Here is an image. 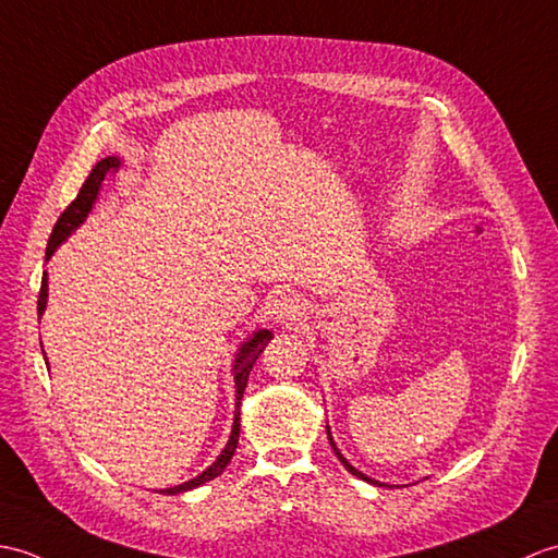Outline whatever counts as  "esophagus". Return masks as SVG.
Wrapping results in <instances>:
<instances>
[{
  "mask_svg": "<svg viewBox=\"0 0 558 558\" xmlns=\"http://www.w3.org/2000/svg\"><path fill=\"white\" fill-rule=\"evenodd\" d=\"M271 319L279 322L283 327H295L305 319V303L299 299V295H279V299L271 303Z\"/></svg>",
  "mask_w": 558,
  "mask_h": 558,
  "instance_id": "obj_1",
  "label": "esophagus"
}]
</instances>
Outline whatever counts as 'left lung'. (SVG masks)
<instances>
[{
  "label": "left lung",
  "instance_id": "8db88e82",
  "mask_svg": "<svg viewBox=\"0 0 558 558\" xmlns=\"http://www.w3.org/2000/svg\"><path fill=\"white\" fill-rule=\"evenodd\" d=\"M329 444H331V449H333V453H337V458H339V461L343 463V468H345V470H349V473H351V475H355V477H361V480H365V482H373V485H377V482H375V480H369L367 475H363V473H361V470H355V468H353V465H351L349 461H345V458L341 456V451L337 449V444H333L331 435H329Z\"/></svg>",
  "mask_w": 558,
  "mask_h": 558
}]
</instances>
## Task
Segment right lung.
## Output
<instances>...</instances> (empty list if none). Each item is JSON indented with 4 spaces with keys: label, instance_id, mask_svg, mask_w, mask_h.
I'll return each mask as SVG.
<instances>
[{
    "label": "right lung",
    "instance_id": "right-lung-1",
    "mask_svg": "<svg viewBox=\"0 0 558 558\" xmlns=\"http://www.w3.org/2000/svg\"><path fill=\"white\" fill-rule=\"evenodd\" d=\"M119 159L117 157H107L102 159V162H97L90 171V177L85 179V183L81 185V191L76 195V201H73L64 213L59 215L57 225L52 229V236H49V243H47V253H45V259L52 257V253L57 251V245L64 241L69 233L76 229L78 225H83V219L88 217V213L93 209V203L97 197V191H100V185L105 181L107 174H111V171L119 169ZM45 305H47V275H43V287H40V295H37V315L45 313ZM271 339V331L267 329H259L255 331L251 339H247L241 351H239V357H236V365H233V379H236V417H233V427H231V437H229V444L227 449L219 453L217 461L209 465L205 473H201L197 477L183 482V485L179 487H169V489H162V494H181V492H189L197 485H203V482L207 480H215L217 475L225 473V468L229 465L233 451H236V444H239V432H241V399H243V391H245V384H247V375H251V369L255 365V361L259 357V353L265 351V345L269 343Z\"/></svg>",
    "mask_w": 558,
    "mask_h": 558
}]
</instances>
